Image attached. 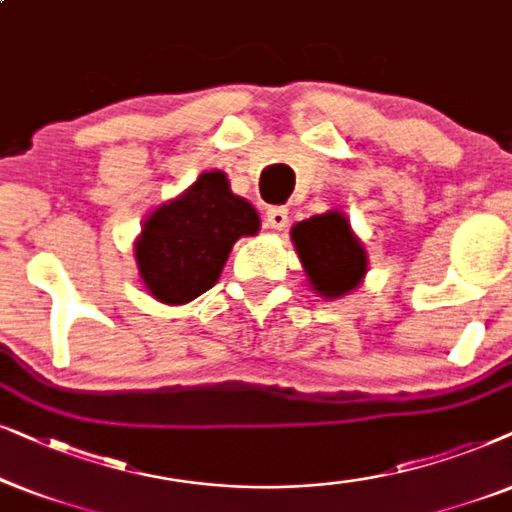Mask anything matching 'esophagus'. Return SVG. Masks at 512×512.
<instances>
[{"label":"esophagus","instance_id":"34e87169","mask_svg":"<svg viewBox=\"0 0 512 512\" xmlns=\"http://www.w3.org/2000/svg\"><path fill=\"white\" fill-rule=\"evenodd\" d=\"M267 224L271 229H283L288 224V208L285 206H271L267 210Z\"/></svg>","mask_w":512,"mask_h":512}]
</instances>
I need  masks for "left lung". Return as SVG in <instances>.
<instances>
[{"mask_svg": "<svg viewBox=\"0 0 512 512\" xmlns=\"http://www.w3.org/2000/svg\"><path fill=\"white\" fill-rule=\"evenodd\" d=\"M290 236L306 278L320 297H342L358 288L367 274V252L339 210L297 222Z\"/></svg>", "mask_w": 512, "mask_h": 512, "instance_id": "left-lung-1", "label": "left lung"}]
</instances>
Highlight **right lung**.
I'll use <instances>...</instances> for the list:
<instances>
[{
	"instance_id": "1",
	"label": "right lung",
	"mask_w": 512,
	"mask_h": 512,
	"mask_svg": "<svg viewBox=\"0 0 512 512\" xmlns=\"http://www.w3.org/2000/svg\"><path fill=\"white\" fill-rule=\"evenodd\" d=\"M260 215L229 189L222 170L203 173L185 194L147 217L135 262L154 299L187 304L213 288L231 248L241 236H255Z\"/></svg>"
}]
</instances>
